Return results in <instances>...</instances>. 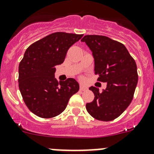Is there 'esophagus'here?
<instances>
[{"instance_id":"obj_1","label":"esophagus","mask_w":154,"mask_h":154,"mask_svg":"<svg viewBox=\"0 0 154 154\" xmlns=\"http://www.w3.org/2000/svg\"><path fill=\"white\" fill-rule=\"evenodd\" d=\"M87 89V87H85V86L82 85V84H80V91H85V90Z\"/></svg>"}]
</instances>
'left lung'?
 <instances>
[{"mask_svg": "<svg viewBox=\"0 0 154 154\" xmlns=\"http://www.w3.org/2000/svg\"><path fill=\"white\" fill-rule=\"evenodd\" d=\"M81 41L92 52L94 72L100 75L98 80L106 82L102 91L98 87H90L95 97L86 104V109L98 120H114L132 101L138 81L137 64L124 44L109 37L86 35Z\"/></svg>", "mask_w": 154, "mask_h": 154, "instance_id": "1", "label": "left lung"}]
</instances>
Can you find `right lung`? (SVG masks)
I'll use <instances>...</instances> for the list:
<instances>
[{
	"instance_id": "right-lung-1",
	"label": "right lung",
	"mask_w": 154,
	"mask_h": 154,
	"mask_svg": "<svg viewBox=\"0 0 154 154\" xmlns=\"http://www.w3.org/2000/svg\"><path fill=\"white\" fill-rule=\"evenodd\" d=\"M83 34L56 32L31 44L19 64L18 84L23 101L30 111L42 118L61 113L79 91L74 78L57 82L56 66L64 61L69 48Z\"/></svg>"
}]
</instances>
